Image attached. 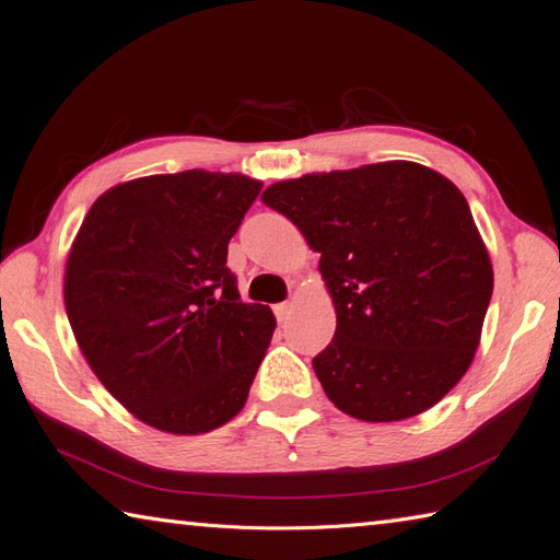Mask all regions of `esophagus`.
I'll return each mask as SVG.
<instances>
[{
    "label": "esophagus",
    "instance_id": "1",
    "mask_svg": "<svg viewBox=\"0 0 560 560\" xmlns=\"http://www.w3.org/2000/svg\"><path fill=\"white\" fill-rule=\"evenodd\" d=\"M290 314H292V302L276 304V316H278V320H280V323H282V320H288V318H290Z\"/></svg>",
    "mask_w": 560,
    "mask_h": 560
}]
</instances>
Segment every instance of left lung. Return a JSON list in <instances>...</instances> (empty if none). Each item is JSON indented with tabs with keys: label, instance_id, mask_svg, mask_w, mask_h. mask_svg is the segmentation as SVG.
Wrapping results in <instances>:
<instances>
[{
	"label": "left lung",
	"instance_id": "left-lung-1",
	"mask_svg": "<svg viewBox=\"0 0 560 560\" xmlns=\"http://www.w3.org/2000/svg\"><path fill=\"white\" fill-rule=\"evenodd\" d=\"M260 201L320 254L338 326L314 371L335 407L362 421H400L465 376L493 268L451 179L390 160L278 182Z\"/></svg>",
	"mask_w": 560,
	"mask_h": 560
}]
</instances>
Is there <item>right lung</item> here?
I'll list each match as a JSON object with an SVG mask.
<instances>
[{"mask_svg":"<svg viewBox=\"0 0 560 560\" xmlns=\"http://www.w3.org/2000/svg\"><path fill=\"white\" fill-rule=\"evenodd\" d=\"M260 186L206 170L124 182L71 244V330L93 374L148 427L208 433L246 402L276 316L242 302L228 244Z\"/></svg>","mask_w":560,"mask_h":560,"instance_id":"obj_1","label":"right lung"}]
</instances>
